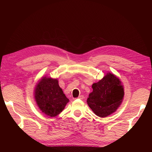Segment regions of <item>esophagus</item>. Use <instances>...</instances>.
<instances>
[{
    "label": "esophagus",
    "instance_id": "1",
    "mask_svg": "<svg viewBox=\"0 0 152 152\" xmlns=\"http://www.w3.org/2000/svg\"><path fill=\"white\" fill-rule=\"evenodd\" d=\"M78 98L80 99H84V96L83 95H80Z\"/></svg>",
    "mask_w": 152,
    "mask_h": 152
}]
</instances>
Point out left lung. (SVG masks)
I'll return each instance as SVG.
<instances>
[{
  "label": "left lung",
  "mask_w": 152,
  "mask_h": 152,
  "mask_svg": "<svg viewBox=\"0 0 152 152\" xmlns=\"http://www.w3.org/2000/svg\"><path fill=\"white\" fill-rule=\"evenodd\" d=\"M92 87L93 91L89 94L87 103L96 115L104 118L117 111L122 103L124 88L116 75L108 72Z\"/></svg>",
  "instance_id": "left-lung-1"
}]
</instances>
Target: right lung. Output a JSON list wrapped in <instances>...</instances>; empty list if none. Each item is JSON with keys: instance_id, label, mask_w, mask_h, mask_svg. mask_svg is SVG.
Listing matches in <instances>:
<instances>
[{"instance_id": "add662e5", "label": "right lung", "mask_w": 152, "mask_h": 152, "mask_svg": "<svg viewBox=\"0 0 152 152\" xmlns=\"http://www.w3.org/2000/svg\"><path fill=\"white\" fill-rule=\"evenodd\" d=\"M34 99L40 111L50 117L60 113L69 102L58 80L46 76L42 77L36 84Z\"/></svg>"}]
</instances>
